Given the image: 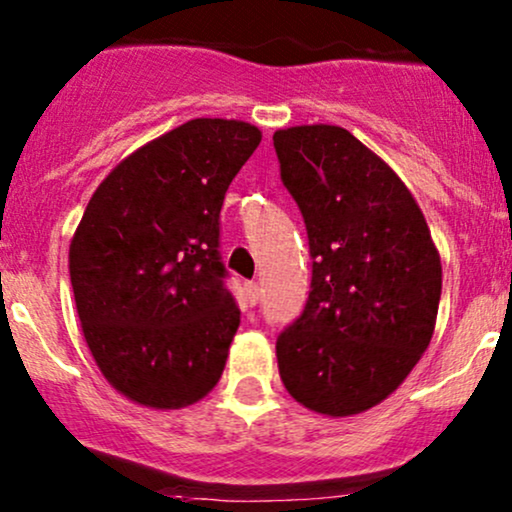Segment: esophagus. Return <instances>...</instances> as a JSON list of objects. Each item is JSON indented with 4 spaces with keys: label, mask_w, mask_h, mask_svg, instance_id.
Listing matches in <instances>:
<instances>
[{
    "label": "esophagus",
    "mask_w": 512,
    "mask_h": 512,
    "mask_svg": "<svg viewBox=\"0 0 512 512\" xmlns=\"http://www.w3.org/2000/svg\"><path fill=\"white\" fill-rule=\"evenodd\" d=\"M245 291H248V298H250L252 305L260 301L262 289H260V284H257V281H250V284H245Z\"/></svg>",
    "instance_id": "1"
}]
</instances>
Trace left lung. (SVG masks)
<instances>
[{
  "label": "left lung",
  "instance_id": "1",
  "mask_svg": "<svg viewBox=\"0 0 512 512\" xmlns=\"http://www.w3.org/2000/svg\"><path fill=\"white\" fill-rule=\"evenodd\" d=\"M274 149L313 257L305 310L276 339L281 383L317 414H361L428 349L440 255L407 185L344 127L276 129Z\"/></svg>",
  "mask_w": 512,
  "mask_h": 512
}]
</instances>
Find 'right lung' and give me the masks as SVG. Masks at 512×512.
<instances>
[{"mask_svg":"<svg viewBox=\"0 0 512 512\" xmlns=\"http://www.w3.org/2000/svg\"><path fill=\"white\" fill-rule=\"evenodd\" d=\"M260 142L250 122L197 117L117 163L81 216L76 313L96 366L132 402L180 409L219 383L240 325L219 214Z\"/></svg>","mask_w":512,"mask_h":512,"instance_id":"add662e5","label":"right lung"}]
</instances>
